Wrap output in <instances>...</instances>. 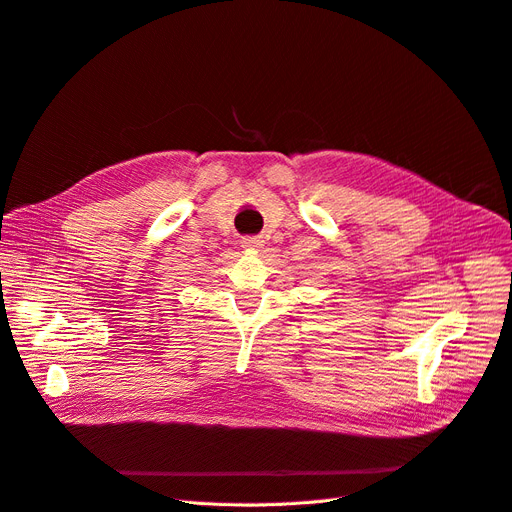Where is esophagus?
I'll use <instances>...</instances> for the list:
<instances>
[{
    "mask_svg": "<svg viewBox=\"0 0 512 512\" xmlns=\"http://www.w3.org/2000/svg\"><path fill=\"white\" fill-rule=\"evenodd\" d=\"M241 243H243V248H248V250H258L260 245H262V239H260V237H243V239H241Z\"/></svg>",
    "mask_w": 512,
    "mask_h": 512,
    "instance_id": "obj_1",
    "label": "esophagus"
}]
</instances>
